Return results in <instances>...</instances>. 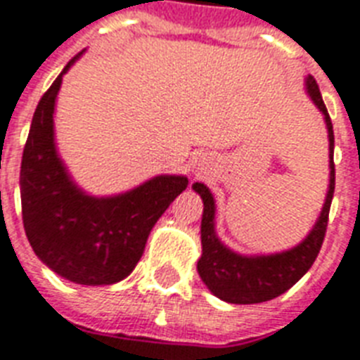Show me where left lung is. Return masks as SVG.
<instances>
[{"mask_svg": "<svg viewBox=\"0 0 360 360\" xmlns=\"http://www.w3.org/2000/svg\"><path fill=\"white\" fill-rule=\"evenodd\" d=\"M307 89L314 104L325 115V123L329 130V192L325 198L323 209L318 222L308 233L307 239L293 246L291 250L271 254V256H240L220 243L214 231V198L203 183H194L192 188L203 200L202 217V257L198 259V273L203 284L207 285L213 295L231 304H256L271 301L282 295L293 284L307 274V271L316 262L325 231L329 224V211L333 194H335V132L330 123L329 112L325 108L323 98L314 76L307 78Z\"/></svg>", "mask_w": 360, "mask_h": 360, "instance_id": "left-lung-1", "label": "left lung"}]
</instances>
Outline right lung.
Masks as SVG:
<instances>
[{
  "label": "right lung",
  "mask_w": 360,
  "mask_h": 360,
  "mask_svg": "<svg viewBox=\"0 0 360 360\" xmlns=\"http://www.w3.org/2000/svg\"><path fill=\"white\" fill-rule=\"evenodd\" d=\"M63 72L37 104L20 168L22 220L31 248L59 276L84 285L127 278L140 262L153 226L188 185L158 175L117 196L95 198L76 186L53 141V110Z\"/></svg>",
  "instance_id": "add662e5"
}]
</instances>
